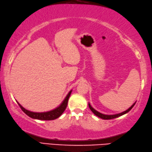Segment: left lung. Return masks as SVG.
Instances as JSON below:
<instances>
[{"label":"left lung","instance_id":"left-lung-1","mask_svg":"<svg viewBox=\"0 0 152 152\" xmlns=\"http://www.w3.org/2000/svg\"><path fill=\"white\" fill-rule=\"evenodd\" d=\"M135 103H136V102H134V103L132 104V105H131V106L129 108V109H127L126 110L124 111V112H122V113H118V114H110V115H108V114H102V113H101L98 112V111H97L96 110L94 109V108L90 105V104L89 103H88V106H89L90 109L91 110H92V112L94 114H95V115H96L97 116L99 117L100 118H102V119H103V120H110V119L116 118L121 116L124 115V114L127 113L129 112V110H131V109H132V108L134 107V104H135Z\"/></svg>","mask_w":152,"mask_h":152}]
</instances>
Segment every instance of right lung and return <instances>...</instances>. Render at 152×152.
Returning <instances> with one entry per match:
<instances>
[{"label":"right lung","instance_id":"add662e5","mask_svg":"<svg viewBox=\"0 0 152 152\" xmlns=\"http://www.w3.org/2000/svg\"><path fill=\"white\" fill-rule=\"evenodd\" d=\"M72 92V90H70L69 93L67 94V95L66 96L65 99L63 100V102L61 103L58 107L55 108V109L51 110L50 111H48V112H43V113H36V112H32L28 110H26L24 107L21 106V104L19 103L18 101H16L18 102L19 107H21V110L24 112L26 115L28 116L29 117L32 118L34 119L40 120H53L58 118V117L62 115V114L64 112L65 109H66L67 102H68L69 97L71 95V93Z\"/></svg>","mask_w":152,"mask_h":152}]
</instances>
